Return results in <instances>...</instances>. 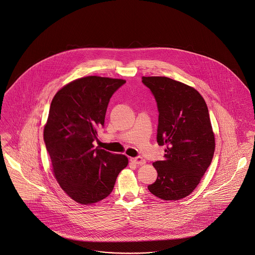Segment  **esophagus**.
I'll list each match as a JSON object with an SVG mask.
<instances>
[{
  "instance_id": "obj_1",
  "label": "esophagus",
  "mask_w": 255,
  "mask_h": 255,
  "mask_svg": "<svg viewBox=\"0 0 255 255\" xmlns=\"http://www.w3.org/2000/svg\"><path fill=\"white\" fill-rule=\"evenodd\" d=\"M131 161L133 162L134 164H137V165H143L145 164L146 160L144 158H141V157H137V158H131Z\"/></svg>"
}]
</instances>
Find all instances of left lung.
<instances>
[{
	"label": "left lung",
	"mask_w": 255,
	"mask_h": 255,
	"mask_svg": "<svg viewBox=\"0 0 255 255\" xmlns=\"http://www.w3.org/2000/svg\"><path fill=\"white\" fill-rule=\"evenodd\" d=\"M158 109L157 140L166 145L163 160L153 162L157 181L149 191L164 201L193 192L211 163L215 151L206 101L193 87L165 76H142Z\"/></svg>",
	"instance_id": "obj_1"
}]
</instances>
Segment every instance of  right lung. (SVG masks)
<instances>
[{
  "label": "right lung",
  "instance_id": "add662e5",
  "mask_svg": "<svg viewBox=\"0 0 255 255\" xmlns=\"http://www.w3.org/2000/svg\"><path fill=\"white\" fill-rule=\"evenodd\" d=\"M124 79L90 75L62 87L53 97L44 140L53 175L64 192L81 205L111 194L128 158L95 148L113 94Z\"/></svg>",
  "mask_w": 255,
  "mask_h": 255
}]
</instances>
